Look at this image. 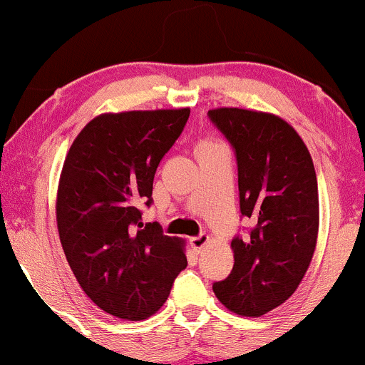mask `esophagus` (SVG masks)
<instances>
[{
	"mask_svg": "<svg viewBox=\"0 0 365 365\" xmlns=\"http://www.w3.org/2000/svg\"><path fill=\"white\" fill-rule=\"evenodd\" d=\"M207 242H209V235H205V233L198 235V237L190 238V245H191V249L195 250V252H202L203 247L207 245Z\"/></svg>",
	"mask_w": 365,
	"mask_h": 365,
	"instance_id": "obj_1",
	"label": "esophagus"
}]
</instances>
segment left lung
I'll list each match as a JSON object with an SVG mask.
<instances>
[{
  "instance_id": "1",
  "label": "left lung",
  "mask_w": 365,
  "mask_h": 365,
  "mask_svg": "<svg viewBox=\"0 0 365 365\" xmlns=\"http://www.w3.org/2000/svg\"><path fill=\"white\" fill-rule=\"evenodd\" d=\"M209 118L233 146L240 212L249 237L231 240L235 264L212 285L231 312L261 317L280 307L303 280L319 235V187L307 144L285 120L238 108Z\"/></svg>"
}]
</instances>
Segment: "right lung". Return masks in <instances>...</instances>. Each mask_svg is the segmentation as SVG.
<instances>
[{
	"instance_id": "1",
	"label": "right lung",
	"mask_w": 365,
	"mask_h": 365,
	"mask_svg": "<svg viewBox=\"0 0 365 365\" xmlns=\"http://www.w3.org/2000/svg\"><path fill=\"white\" fill-rule=\"evenodd\" d=\"M190 108L104 113L88 121L66 156L57 228L78 284L101 309L143 320L165 303L186 268L184 240L143 228L160 160L181 135Z\"/></svg>"
}]
</instances>
